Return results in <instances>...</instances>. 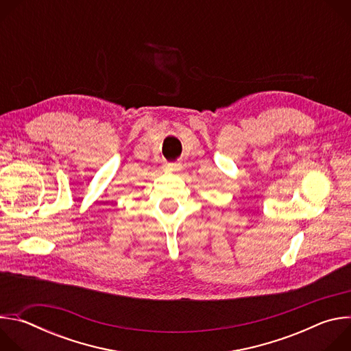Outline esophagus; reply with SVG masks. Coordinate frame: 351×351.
Listing matches in <instances>:
<instances>
[{
  "label": "esophagus",
  "instance_id": "esophagus-1",
  "mask_svg": "<svg viewBox=\"0 0 351 351\" xmlns=\"http://www.w3.org/2000/svg\"><path fill=\"white\" fill-rule=\"evenodd\" d=\"M164 169L167 171V172H176V171H179L180 169V164H165L164 165Z\"/></svg>",
  "mask_w": 351,
  "mask_h": 351
}]
</instances>
